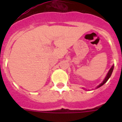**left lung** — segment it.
<instances>
[{"label": "left lung", "mask_w": 122, "mask_h": 122, "mask_svg": "<svg viewBox=\"0 0 122 122\" xmlns=\"http://www.w3.org/2000/svg\"><path fill=\"white\" fill-rule=\"evenodd\" d=\"M114 65H113L112 66V67L110 68L109 71L108 73H107V75H106V77H105V79H104V81H103L102 82H101V84L99 85V86H98L97 88H99V87H100L101 86H102L103 85H104V84H105V83L107 81V80H108L109 79V77H111V76L113 70H114Z\"/></svg>", "instance_id": "8db88e82"}]
</instances>
